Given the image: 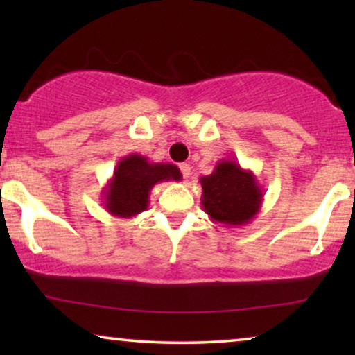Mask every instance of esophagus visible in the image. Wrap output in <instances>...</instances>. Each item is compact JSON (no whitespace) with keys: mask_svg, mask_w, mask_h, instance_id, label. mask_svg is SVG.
Returning a JSON list of instances; mask_svg holds the SVG:
<instances>
[{"mask_svg":"<svg viewBox=\"0 0 355 355\" xmlns=\"http://www.w3.org/2000/svg\"><path fill=\"white\" fill-rule=\"evenodd\" d=\"M179 169H181L184 179H187L189 176H191V164H187V163L179 164Z\"/></svg>","mask_w":355,"mask_h":355,"instance_id":"obj_1","label":"esophagus"}]
</instances>
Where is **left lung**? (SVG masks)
<instances>
[{
	"mask_svg": "<svg viewBox=\"0 0 355 355\" xmlns=\"http://www.w3.org/2000/svg\"><path fill=\"white\" fill-rule=\"evenodd\" d=\"M202 207L210 221L244 226L259 215L263 189L255 174L234 159H220L208 176L200 178Z\"/></svg>",
	"mask_w": 355,
	"mask_h": 355,
	"instance_id": "left-lung-1",
	"label": "left lung"
}]
</instances>
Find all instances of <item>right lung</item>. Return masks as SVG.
I'll list each match as a JSON object with an SVG mask.
<instances>
[{
	"label": "right lung",
	"mask_w": 355,
	"mask_h": 355,
	"mask_svg": "<svg viewBox=\"0 0 355 355\" xmlns=\"http://www.w3.org/2000/svg\"><path fill=\"white\" fill-rule=\"evenodd\" d=\"M176 164L152 163L139 153H130L116 164L113 176L101 191L103 207L116 218H134L145 211L150 192L158 182L181 181Z\"/></svg>",
	"instance_id": "right-lung-1"
}]
</instances>
